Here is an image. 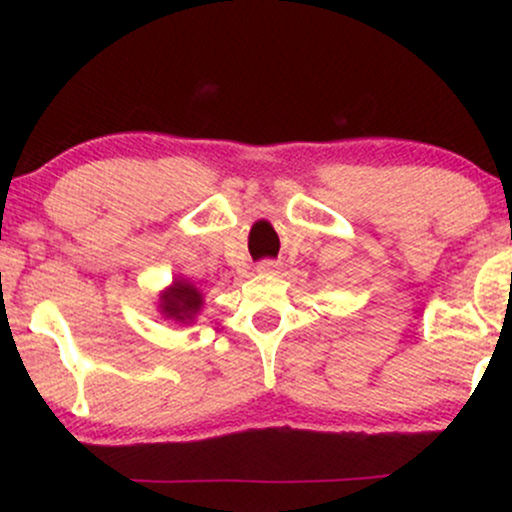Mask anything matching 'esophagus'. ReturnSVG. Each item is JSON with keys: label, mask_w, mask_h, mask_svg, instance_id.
<instances>
[{"label": "esophagus", "mask_w": 512, "mask_h": 512, "mask_svg": "<svg viewBox=\"0 0 512 512\" xmlns=\"http://www.w3.org/2000/svg\"><path fill=\"white\" fill-rule=\"evenodd\" d=\"M276 269H279V262L276 260H262L260 264H257V272L272 274V272H276Z\"/></svg>", "instance_id": "34e87169"}]
</instances>
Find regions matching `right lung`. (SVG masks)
Returning <instances> with one entry per match:
<instances>
[{"label":"right lung","instance_id":"obj_1","mask_svg":"<svg viewBox=\"0 0 512 512\" xmlns=\"http://www.w3.org/2000/svg\"><path fill=\"white\" fill-rule=\"evenodd\" d=\"M163 313L178 322H187L195 317V313L202 308V293L187 281H175L170 289L161 296Z\"/></svg>","mask_w":512,"mask_h":512}]
</instances>
